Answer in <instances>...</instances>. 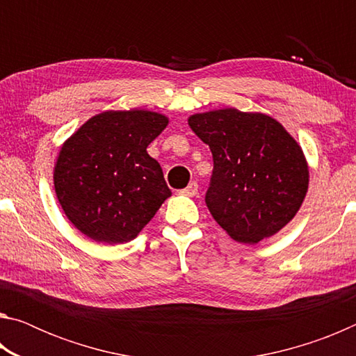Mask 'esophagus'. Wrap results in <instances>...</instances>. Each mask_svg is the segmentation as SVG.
Returning <instances> with one entry per match:
<instances>
[{
	"label": "esophagus",
	"mask_w": 356,
	"mask_h": 356,
	"mask_svg": "<svg viewBox=\"0 0 356 356\" xmlns=\"http://www.w3.org/2000/svg\"><path fill=\"white\" fill-rule=\"evenodd\" d=\"M180 193L185 196H196L197 195V184L196 182H191L186 188L180 190Z\"/></svg>",
	"instance_id": "1"
}]
</instances>
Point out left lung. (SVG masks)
Masks as SVG:
<instances>
[{"mask_svg": "<svg viewBox=\"0 0 356 356\" xmlns=\"http://www.w3.org/2000/svg\"><path fill=\"white\" fill-rule=\"evenodd\" d=\"M188 124L212 152L206 204L229 236L257 243L293 218L309 171L301 147L280 122L226 108L195 114Z\"/></svg>", "mask_w": 356, "mask_h": 356, "instance_id": "1", "label": "left lung"}]
</instances>
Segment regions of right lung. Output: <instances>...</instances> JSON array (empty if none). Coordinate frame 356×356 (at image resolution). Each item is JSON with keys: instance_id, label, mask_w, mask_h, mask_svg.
I'll use <instances>...</instances> for the list:
<instances>
[{"instance_id": "right-lung-1", "label": "right lung", "mask_w": 356, "mask_h": 356, "mask_svg": "<svg viewBox=\"0 0 356 356\" xmlns=\"http://www.w3.org/2000/svg\"><path fill=\"white\" fill-rule=\"evenodd\" d=\"M168 125L163 114L105 111L88 120L59 152L55 190L64 213L95 242L134 240L171 196L147 146Z\"/></svg>"}]
</instances>
